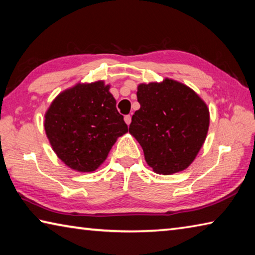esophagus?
I'll list each match as a JSON object with an SVG mask.
<instances>
[{"label": "esophagus", "mask_w": 255, "mask_h": 255, "mask_svg": "<svg viewBox=\"0 0 255 255\" xmlns=\"http://www.w3.org/2000/svg\"><path fill=\"white\" fill-rule=\"evenodd\" d=\"M125 123H126L127 125H130V123H131V116L130 115H126L125 116Z\"/></svg>", "instance_id": "esophagus-1"}]
</instances>
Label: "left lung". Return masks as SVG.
I'll list each match as a JSON object with an SVG mask.
<instances>
[{
    "mask_svg": "<svg viewBox=\"0 0 255 255\" xmlns=\"http://www.w3.org/2000/svg\"><path fill=\"white\" fill-rule=\"evenodd\" d=\"M140 108L131 117L129 132L144 150L154 172L169 175L192 163L206 139L209 111L196 92L182 83L138 85Z\"/></svg>",
    "mask_w": 255,
    "mask_h": 255,
    "instance_id": "8db88e82",
    "label": "left lung"
}]
</instances>
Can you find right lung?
<instances>
[{
  "label": "right lung",
  "instance_id": "add662e5",
  "mask_svg": "<svg viewBox=\"0 0 255 255\" xmlns=\"http://www.w3.org/2000/svg\"><path fill=\"white\" fill-rule=\"evenodd\" d=\"M45 130L57 156L80 172H92L128 131L103 82L77 84L60 93L45 116Z\"/></svg>",
  "mask_w": 255,
  "mask_h": 255
}]
</instances>
